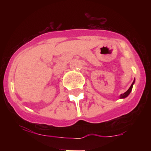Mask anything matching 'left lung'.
Instances as JSON below:
<instances>
[{
  "label": "left lung",
  "mask_w": 151,
  "mask_h": 151,
  "mask_svg": "<svg viewBox=\"0 0 151 151\" xmlns=\"http://www.w3.org/2000/svg\"><path fill=\"white\" fill-rule=\"evenodd\" d=\"M134 83H135V79H134V81L132 82V84L131 85V86H130V88H129V89L127 90V92H125L124 93V94H121L120 95V96L119 98L120 99H124V98H126L128 96H129V94H130V92H131V91L132 90V87H133V85H134Z\"/></svg>",
  "instance_id": "1"
}]
</instances>
